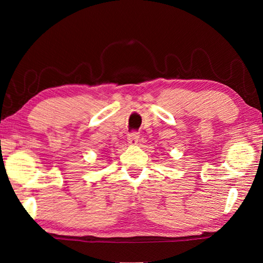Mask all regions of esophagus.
Segmentation results:
<instances>
[{
    "label": "esophagus",
    "instance_id": "esophagus-1",
    "mask_svg": "<svg viewBox=\"0 0 263 263\" xmlns=\"http://www.w3.org/2000/svg\"><path fill=\"white\" fill-rule=\"evenodd\" d=\"M138 140H139V133L138 132H131L127 137V142L130 145H136Z\"/></svg>",
    "mask_w": 263,
    "mask_h": 263
}]
</instances>
